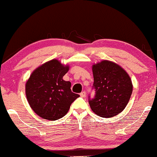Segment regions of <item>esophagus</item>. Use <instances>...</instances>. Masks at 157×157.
I'll return each instance as SVG.
<instances>
[{
  "label": "esophagus",
  "mask_w": 157,
  "mask_h": 157,
  "mask_svg": "<svg viewBox=\"0 0 157 157\" xmlns=\"http://www.w3.org/2000/svg\"><path fill=\"white\" fill-rule=\"evenodd\" d=\"M86 94H87L86 92H85V91H82V93L80 94V96L82 97V98H85V97H86Z\"/></svg>",
  "instance_id": "1"
}]
</instances>
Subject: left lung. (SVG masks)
<instances>
[{
    "label": "left lung",
    "instance_id": "1",
    "mask_svg": "<svg viewBox=\"0 0 157 157\" xmlns=\"http://www.w3.org/2000/svg\"><path fill=\"white\" fill-rule=\"evenodd\" d=\"M94 97L88 96L92 111L103 118H111L122 112L132 93V83L128 73L115 63L101 61L92 67Z\"/></svg>",
    "mask_w": 157,
    "mask_h": 157
}]
</instances>
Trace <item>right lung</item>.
Here are the masks:
<instances>
[{"mask_svg": "<svg viewBox=\"0 0 157 157\" xmlns=\"http://www.w3.org/2000/svg\"><path fill=\"white\" fill-rule=\"evenodd\" d=\"M68 70V66L52 59L30 75L25 85V94L31 108L40 117L51 121L63 117L79 97L71 90V82L63 79Z\"/></svg>", "mask_w": 157, "mask_h": 157, "instance_id": "obj_1", "label": "right lung"}]
</instances>
